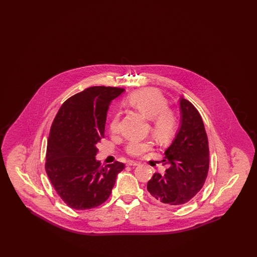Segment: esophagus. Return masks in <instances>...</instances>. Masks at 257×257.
<instances>
[{
	"label": "esophagus",
	"mask_w": 257,
	"mask_h": 257,
	"mask_svg": "<svg viewBox=\"0 0 257 257\" xmlns=\"http://www.w3.org/2000/svg\"><path fill=\"white\" fill-rule=\"evenodd\" d=\"M127 165L128 166H131V167H136V166H139L140 165V163H138V162H135V161H128L127 162Z\"/></svg>",
	"instance_id": "34e87169"
}]
</instances>
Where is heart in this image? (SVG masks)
I'll list each match as a JSON object with an SVG mask.
<instances>
[{"label": "heart", "mask_w": 257, "mask_h": 257, "mask_svg": "<svg viewBox=\"0 0 257 257\" xmlns=\"http://www.w3.org/2000/svg\"><path fill=\"white\" fill-rule=\"evenodd\" d=\"M128 103L144 114L150 121V131L161 142L171 140L179 126L177 112L169 108V101L156 88L148 87L138 90L128 97ZM110 131L118 134L120 131V113L115 111L110 118ZM153 148L149 140H132L125 147V152L132 157H141Z\"/></svg>", "instance_id": "b5f03b06"}]
</instances>
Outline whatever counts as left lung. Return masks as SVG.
<instances>
[{
    "instance_id": "left-lung-1",
    "label": "left lung",
    "mask_w": 257,
    "mask_h": 257,
    "mask_svg": "<svg viewBox=\"0 0 257 257\" xmlns=\"http://www.w3.org/2000/svg\"><path fill=\"white\" fill-rule=\"evenodd\" d=\"M181 127L165 151V174L155 172L147 182L148 196L160 203L182 205L201 190L209 171V146L202 117L187 99H180Z\"/></svg>"
}]
</instances>
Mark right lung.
I'll return each mask as SVG.
<instances>
[{
	"instance_id": "add662e5",
	"label": "right lung",
	"mask_w": 257,
	"mask_h": 257,
	"mask_svg": "<svg viewBox=\"0 0 257 257\" xmlns=\"http://www.w3.org/2000/svg\"><path fill=\"white\" fill-rule=\"evenodd\" d=\"M124 88L90 86L68 98L50 129L45 171L64 203L76 210L97 207L110 196L125 165L101 166L97 145L105 138L110 101Z\"/></svg>"
}]
</instances>
